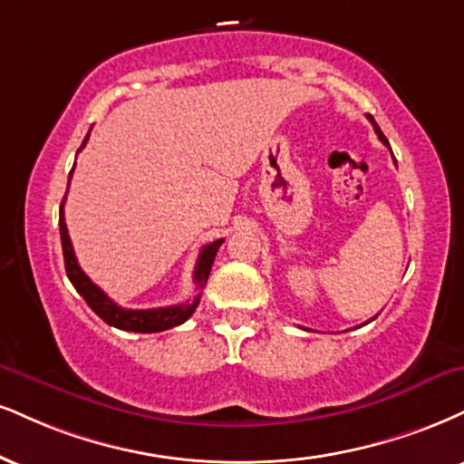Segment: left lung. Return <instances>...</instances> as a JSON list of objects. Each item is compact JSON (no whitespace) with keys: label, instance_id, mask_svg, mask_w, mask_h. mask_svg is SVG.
Returning <instances> with one entry per match:
<instances>
[{"label":"left lung","instance_id":"left-lung-1","mask_svg":"<svg viewBox=\"0 0 464 464\" xmlns=\"http://www.w3.org/2000/svg\"><path fill=\"white\" fill-rule=\"evenodd\" d=\"M367 119H370V122H372V125H373V131H376V133H378V138H381V142H382V144H387V147H389V140H387V138H384V133L381 131V127H378V125H376V121H373L370 114H367ZM389 149H392V147H389ZM392 155H393V153H392Z\"/></svg>","mask_w":464,"mask_h":464}]
</instances>
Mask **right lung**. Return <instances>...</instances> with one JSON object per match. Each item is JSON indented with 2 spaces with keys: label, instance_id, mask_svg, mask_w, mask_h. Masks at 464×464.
I'll use <instances>...</instances> for the list:
<instances>
[{
  "label": "right lung",
  "instance_id": "1",
  "mask_svg": "<svg viewBox=\"0 0 464 464\" xmlns=\"http://www.w3.org/2000/svg\"><path fill=\"white\" fill-rule=\"evenodd\" d=\"M88 136H91V131H88ZM88 136L83 138L82 149L86 147ZM72 169H75V164H72ZM71 177H72V170L69 172V183H71ZM64 198H66V194H64ZM60 239H63L66 276H69L72 287L80 292V295L86 300L88 306H91L94 314L102 317L105 324H110V326H114V328H121V331H131V333H160V331H169V328L179 326V324L186 322L188 317L194 314V309H197V304L200 300V289H203L205 283H208L211 266H214V259H216V253L222 244V239H216V242L208 244V246H203V250H200L197 267H194V285H197V289H198V295H194L192 303L188 300L186 304L161 306V309H122V306H119L114 300L105 295L103 289H99L97 285H94L91 278L86 276V272L82 270L80 264H77V256H75V253H72L69 231H66L64 200H63V205H60Z\"/></svg>",
  "mask_w": 464,
  "mask_h": 464
}]
</instances>
